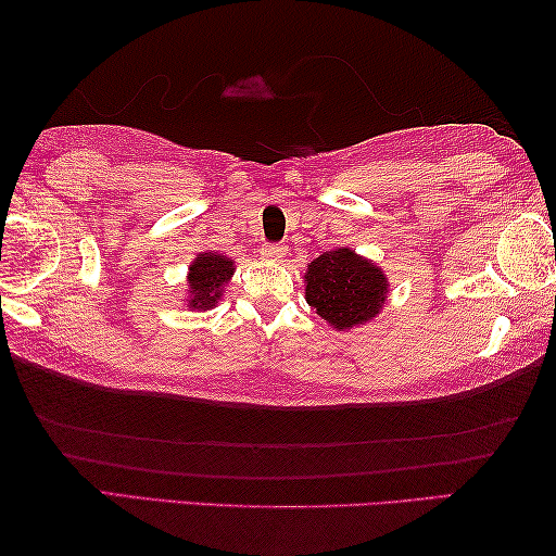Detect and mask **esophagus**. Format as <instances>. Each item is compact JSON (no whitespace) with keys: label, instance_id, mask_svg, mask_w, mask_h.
<instances>
[{"label":"esophagus","instance_id":"34e87169","mask_svg":"<svg viewBox=\"0 0 556 556\" xmlns=\"http://www.w3.org/2000/svg\"><path fill=\"white\" fill-rule=\"evenodd\" d=\"M286 245L283 243H266V245H263V249H261V253H263V256H266L268 261H280V258H283L286 256Z\"/></svg>","mask_w":556,"mask_h":556}]
</instances>
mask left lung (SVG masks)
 Masks as SVG:
<instances>
[{
	"label": "left lung",
	"instance_id": "8db88e82",
	"mask_svg": "<svg viewBox=\"0 0 556 556\" xmlns=\"http://www.w3.org/2000/svg\"><path fill=\"white\" fill-rule=\"evenodd\" d=\"M305 280L307 305L338 330H352L377 317L389 293L384 270L344 245L317 256L307 266Z\"/></svg>",
	"mask_w": 556,
	"mask_h": 556
}]
</instances>
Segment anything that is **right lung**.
<instances>
[{
    "label": "right lung",
    "instance_id": "1",
    "mask_svg": "<svg viewBox=\"0 0 556 556\" xmlns=\"http://www.w3.org/2000/svg\"><path fill=\"white\" fill-rule=\"evenodd\" d=\"M233 261L222 253H199L192 266H189V300L187 307L192 311H212L222 300L224 286L233 276Z\"/></svg>",
    "mask_w": 556,
    "mask_h": 556
}]
</instances>
